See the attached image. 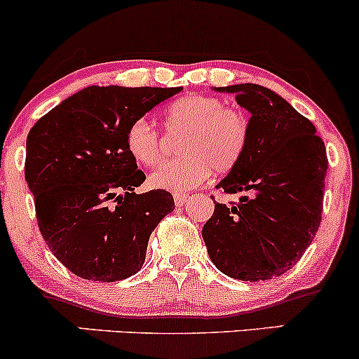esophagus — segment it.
Returning a JSON list of instances; mask_svg holds the SVG:
<instances>
[{"label":"esophagus","instance_id":"34e87169","mask_svg":"<svg viewBox=\"0 0 359 359\" xmlns=\"http://www.w3.org/2000/svg\"><path fill=\"white\" fill-rule=\"evenodd\" d=\"M188 201V195L184 194H175V205L176 207H183L184 202Z\"/></svg>","mask_w":359,"mask_h":359}]
</instances>
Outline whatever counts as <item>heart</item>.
Here are the masks:
<instances>
[{
	"instance_id": "obj_1",
	"label": "heart",
	"mask_w": 359,
	"mask_h": 359,
	"mask_svg": "<svg viewBox=\"0 0 359 359\" xmlns=\"http://www.w3.org/2000/svg\"><path fill=\"white\" fill-rule=\"evenodd\" d=\"M169 133H183L180 157L158 165L150 175V187L168 191H187L209 176L230 172L242 161L249 143L250 126L245 114L209 95H187L164 110ZM126 150L133 161L152 168L162 158L161 133L142 117L129 124Z\"/></svg>"
}]
</instances>
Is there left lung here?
I'll use <instances>...</instances> for the list:
<instances>
[{
    "instance_id": "left-lung-1",
    "label": "left lung",
    "mask_w": 359,
    "mask_h": 359,
    "mask_svg": "<svg viewBox=\"0 0 359 359\" xmlns=\"http://www.w3.org/2000/svg\"><path fill=\"white\" fill-rule=\"evenodd\" d=\"M216 91L233 93L250 114L245 154L216 187L245 195L231 205L216 202L202 236L221 273L271 280L297 264L320 228L327 150L311 121L275 91L249 83Z\"/></svg>"
}]
</instances>
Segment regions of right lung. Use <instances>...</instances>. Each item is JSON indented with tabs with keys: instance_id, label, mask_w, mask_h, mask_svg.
I'll use <instances>...</instances> for the list:
<instances>
[{
	"instance_id": "add662e5",
	"label": "right lung",
	"mask_w": 359,
	"mask_h": 359,
	"mask_svg": "<svg viewBox=\"0 0 359 359\" xmlns=\"http://www.w3.org/2000/svg\"><path fill=\"white\" fill-rule=\"evenodd\" d=\"M181 88L88 86L31 128L25 181L44 242L69 271L117 282L142 269L158 223L175 210L126 150L129 124Z\"/></svg>"
}]
</instances>
